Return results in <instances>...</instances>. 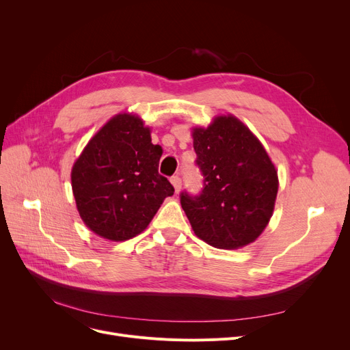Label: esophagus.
Masks as SVG:
<instances>
[{
  "label": "esophagus",
  "mask_w": 350,
  "mask_h": 350,
  "mask_svg": "<svg viewBox=\"0 0 350 350\" xmlns=\"http://www.w3.org/2000/svg\"><path fill=\"white\" fill-rule=\"evenodd\" d=\"M170 181H172V185L174 187V191L180 193V190H181V178L178 176H174V177H172Z\"/></svg>",
  "instance_id": "34e87169"
}]
</instances>
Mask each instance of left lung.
Returning a JSON list of instances; mask_svg holds the SVG:
<instances>
[{
    "label": "left lung",
    "instance_id": "8db88e82",
    "mask_svg": "<svg viewBox=\"0 0 350 350\" xmlns=\"http://www.w3.org/2000/svg\"><path fill=\"white\" fill-rule=\"evenodd\" d=\"M191 137L204 189L197 197L183 193L180 201L194 234L221 250L254 243L273 214L280 186L265 147L231 113L194 126Z\"/></svg>",
    "mask_w": 350,
    "mask_h": 350
}]
</instances>
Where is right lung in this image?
Wrapping results in <instances>:
<instances>
[{
	"label": "right lung",
	"instance_id": "1",
	"mask_svg": "<svg viewBox=\"0 0 350 350\" xmlns=\"http://www.w3.org/2000/svg\"><path fill=\"white\" fill-rule=\"evenodd\" d=\"M136 113L110 118L94 135L70 172L72 193L85 226L109 241H126L150 224L174 193L159 174L161 146Z\"/></svg>",
	"mask_w": 350,
	"mask_h": 350
}]
</instances>
